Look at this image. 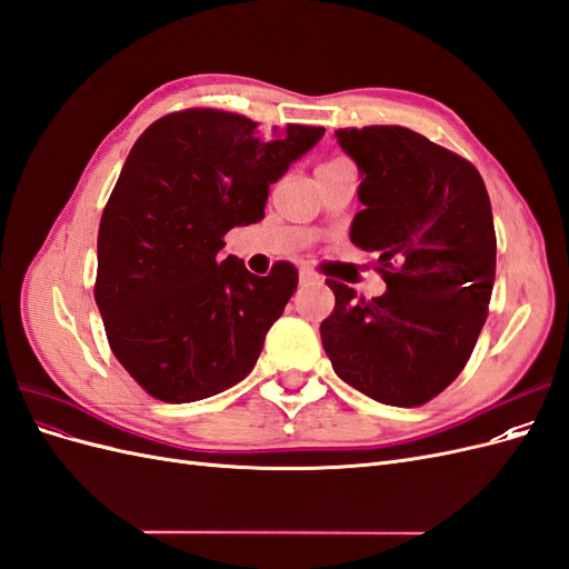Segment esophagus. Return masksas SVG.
Instances as JSON below:
<instances>
[{"mask_svg":"<svg viewBox=\"0 0 569 569\" xmlns=\"http://www.w3.org/2000/svg\"><path fill=\"white\" fill-rule=\"evenodd\" d=\"M299 280H301V284H308V282H316V280H318V272H316L313 268H308V266H303V268L299 270Z\"/></svg>","mask_w":569,"mask_h":569,"instance_id":"obj_1","label":"esophagus"}]
</instances>
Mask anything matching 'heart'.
Wrapping results in <instances>:
<instances>
[{
	"mask_svg": "<svg viewBox=\"0 0 569 569\" xmlns=\"http://www.w3.org/2000/svg\"><path fill=\"white\" fill-rule=\"evenodd\" d=\"M347 159H332V161H327V163H343Z\"/></svg>",
	"mask_w": 569,
	"mask_h": 569,
	"instance_id": "b5f03b06",
	"label": "heart"
}]
</instances>
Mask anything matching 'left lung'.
Returning a JSON list of instances; mask_svg holds the SVG:
<instances>
[{"mask_svg":"<svg viewBox=\"0 0 569 569\" xmlns=\"http://www.w3.org/2000/svg\"><path fill=\"white\" fill-rule=\"evenodd\" d=\"M360 170L351 242L377 253L387 291L358 299L327 280L322 347L335 372L387 406H422L449 387L487 322L496 278L491 201L479 170L401 126L337 130Z\"/></svg>","mask_w":569,"mask_h":569,"instance_id":"left-lung-1","label":"left lung"}]
</instances>
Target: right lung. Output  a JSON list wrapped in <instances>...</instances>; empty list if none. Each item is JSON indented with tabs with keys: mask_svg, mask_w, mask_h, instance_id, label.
<instances>
[{
	"mask_svg": "<svg viewBox=\"0 0 569 569\" xmlns=\"http://www.w3.org/2000/svg\"><path fill=\"white\" fill-rule=\"evenodd\" d=\"M322 134L184 109L130 149L99 222L94 301L113 356L153 399H209L256 366L299 272L278 261L258 278L220 256L222 237L263 218L270 184Z\"/></svg>",
	"mask_w": 569,
	"mask_h": 569,
	"instance_id": "obj_1",
	"label": "right lung"
}]
</instances>
